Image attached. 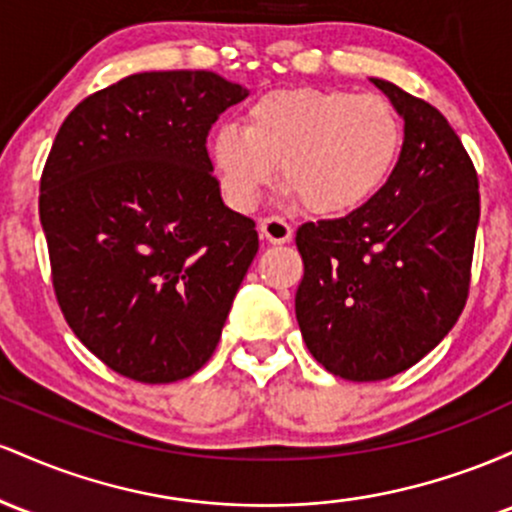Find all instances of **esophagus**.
I'll return each instance as SVG.
<instances>
[{
  "mask_svg": "<svg viewBox=\"0 0 512 512\" xmlns=\"http://www.w3.org/2000/svg\"><path fill=\"white\" fill-rule=\"evenodd\" d=\"M261 239L268 241V244H285V241L292 239V227L287 225L283 217H266L261 220Z\"/></svg>",
  "mask_w": 512,
  "mask_h": 512,
  "instance_id": "1",
  "label": "esophagus"
}]
</instances>
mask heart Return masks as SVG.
Wrapping results in <instances>:
<instances>
[{
	"label": "heart",
	"instance_id": "1",
	"mask_svg": "<svg viewBox=\"0 0 512 512\" xmlns=\"http://www.w3.org/2000/svg\"><path fill=\"white\" fill-rule=\"evenodd\" d=\"M401 142L399 113L382 96L336 86H280L246 106L244 125H217L208 152L234 210H254L280 164L287 193L304 208L343 215L387 183Z\"/></svg>",
	"mask_w": 512,
	"mask_h": 512
}]
</instances>
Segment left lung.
<instances>
[{
  "instance_id": "obj_1",
  "label": "left lung",
  "mask_w": 512,
  "mask_h": 512,
  "mask_svg": "<svg viewBox=\"0 0 512 512\" xmlns=\"http://www.w3.org/2000/svg\"><path fill=\"white\" fill-rule=\"evenodd\" d=\"M370 82L404 120L399 162L358 210L297 229V324L317 363L350 382L399 375L450 333L479 227V179L445 116L387 79Z\"/></svg>"
}]
</instances>
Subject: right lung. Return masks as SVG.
<instances>
[{
	"label": "right lung",
	"mask_w": 512,
	"mask_h": 512,
	"mask_svg": "<svg viewBox=\"0 0 512 512\" xmlns=\"http://www.w3.org/2000/svg\"><path fill=\"white\" fill-rule=\"evenodd\" d=\"M246 94L205 70L130 74L79 103L50 149L38 208L57 302L79 341L135 382L208 363L258 251L205 147Z\"/></svg>",
	"instance_id": "obj_1"
}]
</instances>
